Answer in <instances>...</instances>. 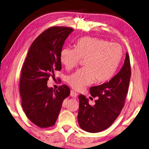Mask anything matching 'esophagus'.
<instances>
[{
	"label": "esophagus",
	"mask_w": 149,
	"mask_h": 149,
	"mask_svg": "<svg viewBox=\"0 0 149 149\" xmlns=\"http://www.w3.org/2000/svg\"><path fill=\"white\" fill-rule=\"evenodd\" d=\"M70 95H71V96H72V97H77V93H76V92H74V91H71V93H70Z\"/></svg>",
	"instance_id": "obj_1"
}]
</instances>
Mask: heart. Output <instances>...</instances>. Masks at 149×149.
I'll return each mask as SVG.
<instances>
[{"label": "heart", "mask_w": 149, "mask_h": 149, "mask_svg": "<svg viewBox=\"0 0 149 149\" xmlns=\"http://www.w3.org/2000/svg\"><path fill=\"white\" fill-rule=\"evenodd\" d=\"M123 56V49L116 43L94 37L85 36L74 44V49L64 47L60 51V60L67 69L77 66L85 59V68L78 69L67 78L72 89L80 91L91 84L107 82L113 77Z\"/></svg>", "instance_id": "heart-1"}]
</instances>
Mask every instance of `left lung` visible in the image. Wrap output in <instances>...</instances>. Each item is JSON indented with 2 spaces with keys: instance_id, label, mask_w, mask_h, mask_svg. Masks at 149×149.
I'll return each mask as SVG.
<instances>
[{
  "instance_id": "8db88e82",
  "label": "left lung",
  "mask_w": 149,
  "mask_h": 149,
  "mask_svg": "<svg viewBox=\"0 0 149 149\" xmlns=\"http://www.w3.org/2000/svg\"><path fill=\"white\" fill-rule=\"evenodd\" d=\"M131 74L128 53L119 72L106 82L90 88L94 98L98 97L95 104L91 105L89 100L82 95H79L78 121L81 129L96 133L105 130L116 120L123 109Z\"/></svg>"
}]
</instances>
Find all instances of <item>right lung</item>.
I'll return each mask as SVG.
<instances>
[{
    "label": "right lung",
    "instance_id": "1",
    "mask_svg": "<svg viewBox=\"0 0 149 149\" xmlns=\"http://www.w3.org/2000/svg\"><path fill=\"white\" fill-rule=\"evenodd\" d=\"M73 29L51 27L33 41L21 71L20 94L23 110L29 120L41 128L54 125L63 100L70 89L66 85L57 90L47 87L50 77L62 69L60 53Z\"/></svg>",
    "mask_w": 149,
    "mask_h": 149
}]
</instances>
